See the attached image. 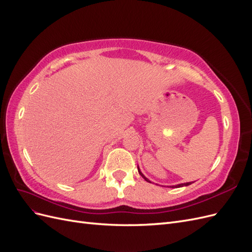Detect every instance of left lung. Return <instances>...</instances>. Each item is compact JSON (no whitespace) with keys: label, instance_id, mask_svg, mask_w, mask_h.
<instances>
[{"label":"left lung","instance_id":"8db88e82","mask_svg":"<svg viewBox=\"0 0 252 252\" xmlns=\"http://www.w3.org/2000/svg\"><path fill=\"white\" fill-rule=\"evenodd\" d=\"M138 169H139V168H138ZM139 173H140V174L142 175V177L145 179V181L150 182V181H149L147 178H145V177H144L143 173L140 171V169H139ZM190 184H192V183H191V182H189V183H184V184H179V185H175V186H173V187H178V188H179V187H183V186H188V185H190Z\"/></svg>","mask_w":252,"mask_h":252}]
</instances>
